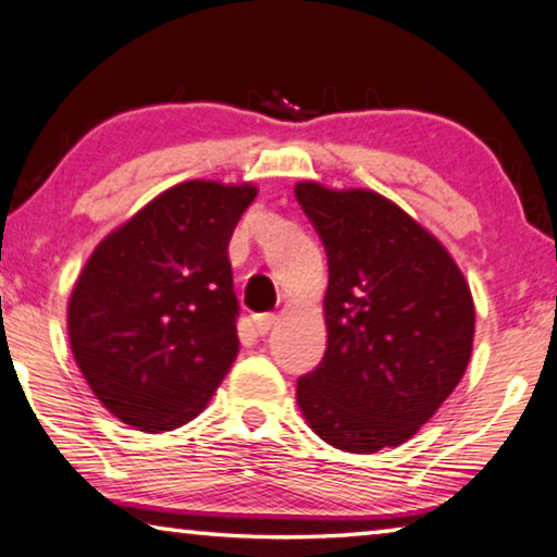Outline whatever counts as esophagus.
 Wrapping results in <instances>:
<instances>
[{"label": "esophagus", "instance_id": "34e87169", "mask_svg": "<svg viewBox=\"0 0 557 557\" xmlns=\"http://www.w3.org/2000/svg\"><path fill=\"white\" fill-rule=\"evenodd\" d=\"M275 322H277V314H258L255 317V330H258V334H268Z\"/></svg>", "mask_w": 557, "mask_h": 557}]
</instances>
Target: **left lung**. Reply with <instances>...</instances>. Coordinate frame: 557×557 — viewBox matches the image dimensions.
Listing matches in <instances>:
<instances>
[{"mask_svg": "<svg viewBox=\"0 0 557 557\" xmlns=\"http://www.w3.org/2000/svg\"><path fill=\"white\" fill-rule=\"evenodd\" d=\"M295 196L330 264L326 351L297 382L299 411L342 451L399 446L434 417L469 367V282L434 233L374 190L299 181Z\"/></svg>", "mask_w": 557, "mask_h": 557, "instance_id": "8db88e82", "label": "left lung"}]
</instances>
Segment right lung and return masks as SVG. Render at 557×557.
Segmentation results:
<instances>
[{"label":"right lung","mask_w":557,"mask_h":557,"mask_svg":"<svg viewBox=\"0 0 557 557\" xmlns=\"http://www.w3.org/2000/svg\"><path fill=\"white\" fill-rule=\"evenodd\" d=\"M255 196L250 181H183L96 245L66 332L111 417L161 434L208 406L240 349L227 243Z\"/></svg>","instance_id":"add662e5"}]
</instances>
